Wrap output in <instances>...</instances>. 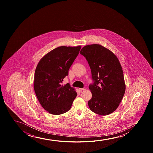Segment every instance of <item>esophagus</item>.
I'll use <instances>...</instances> for the list:
<instances>
[{"label":"esophagus","instance_id":"esophagus-1","mask_svg":"<svg viewBox=\"0 0 153 153\" xmlns=\"http://www.w3.org/2000/svg\"><path fill=\"white\" fill-rule=\"evenodd\" d=\"M86 87H84V88H79V90L80 91H84V90H86Z\"/></svg>","mask_w":153,"mask_h":153}]
</instances>
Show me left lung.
<instances>
[{"label":"left lung","mask_w":153,"mask_h":153,"mask_svg":"<svg viewBox=\"0 0 153 153\" xmlns=\"http://www.w3.org/2000/svg\"><path fill=\"white\" fill-rule=\"evenodd\" d=\"M80 53L86 58L91 71L92 82L89 88L92 96L88 101L89 108L99 115L112 113L126 91L123 72L119 59L99 44L84 46Z\"/></svg>","instance_id":"1"}]
</instances>
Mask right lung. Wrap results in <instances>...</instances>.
Wrapping results in <instances>:
<instances>
[{
  "mask_svg": "<svg viewBox=\"0 0 153 153\" xmlns=\"http://www.w3.org/2000/svg\"><path fill=\"white\" fill-rule=\"evenodd\" d=\"M80 48L81 46H59L48 53L38 63L34 89L40 104L51 114L59 115L67 112L77 95L68 83L65 85L62 83Z\"/></svg>",
  "mask_w": 153,
  "mask_h": 153,
  "instance_id": "right-lung-1",
  "label": "right lung"
}]
</instances>
